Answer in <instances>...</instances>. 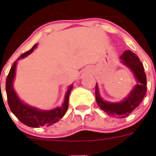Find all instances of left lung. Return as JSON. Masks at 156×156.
Segmentation results:
<instances>
[{
	"label": "left lung",
	"instance_id": "obj_1",
	"mask_svg": "<svg viewBox=\"0 0 156 156\" xmlns=\"http://www.w3.org/2000/svg\"><path fill=\"white\" fill-rule=\"evenodd\" d=\"M123 64L128 66L137 78V85L129 93L128 97L121 103H109L100 98L97 84L95 85V100L98 106L110 116L125 118L138 107L147 95V77L144 68L138 56L129 50L126 51L121 56Z\"/></svg>",
	"mask_w": 156,
	"mask_h": 156
}]
</instances>
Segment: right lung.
<instances>
[{"label": "right lung", "instance_id": "1", "mask_svg": "<svg viewBox=\"0 0 156 156\" xmlns=\"http://www.w3.org/2000/svg\"><path fill=\"white\" fill-rule=\"evenodd\" d=\"M36 46H37V44L34 45L31 49L22 54L19 58H21V57L23 58V57H25L30 53H31ZM17 61H14V63L11 67L8 76H7V78H6L5 83L7 100H8L9 107L11 112L14 114V116L22 123L29 126V127L38 128L40 126H51L52 124L57 122L59 120H61L63 117V116L67 111V109H68L69 96L71 90L73 88V85L69 87L64 104L60 108H56L53 109V110H50V111H41V110H39L35 108L28 106L27 104L21 102L13 88V81L14 76H15Z\"/></svg>", "mask_w": 156, "mask_h": 156}]
</instances>
